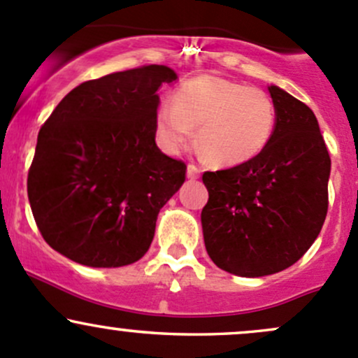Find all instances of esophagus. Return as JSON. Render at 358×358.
I'll use <instances>...</instances> for the list:
<instances>
[{"mask_svg":"<svg viewBox=\"0 0 358 358\" xmlns=\"http://www.w3.org/2000/svg\"><path fill=\"white\" fill-rule=\"evenodd\" d=\"M199 175H201V168H197L196 164L187 166V176H189V178L196 180V178H199Z\"/></svg>","mask_w":358,"mask_h":358,"instance_id":"obj_1","label":"esophagus"}]
</instances>
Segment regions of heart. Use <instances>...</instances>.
<instances>
[{"label": "heart", "instance_id": "obj_1", "mask_svg": "<svg viewBox=\"0 0 358 358\" xmlns=\"http://www.w3.org/2000/svg\"><path fill=\"white\" fill-rule=\"evenodd\" d=\"M213 162L237 166L258 156L275 128V106L265 92L218 76H199L183 83L173 103L156 112L161 145L178 152L194 138Z\"/></svg>", "mask_w": 358, "mask_h": 358}]
</instances>
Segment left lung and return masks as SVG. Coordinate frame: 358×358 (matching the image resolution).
<instances>
[{
  "instance_id": "obj_1",
  "label": "left lung",
  "mask_w": 358,
  "mask_h": 358,
  "mask_svg": "<svg viewBox=\"0 0 358 358\" xmlns=\"http://www.w3.org/2000/svg\"><path fill=\"white\" fill-rule=\"evenodd\" d=\"M275 128L265 149L229 169L202 175L209 192L201 222L216 266L263 277L294 265L327 215L331 157L308 106L268 86Z\"/></svg>"
}]
</instances>
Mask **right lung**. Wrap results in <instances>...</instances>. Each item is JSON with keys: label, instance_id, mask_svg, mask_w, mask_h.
<instances>
[{"label": "right lung", "instance_id": "add662e5", "mask_svg": "<svg viewBox=\"0 0 358 358\" xmlns=\"http://www.w3.org/2000/svg\"><path fill=\"white\" fill-rule=\"evenodd\" d=\"M173 81L166 66L85 81L41 126L27 196L43 239L60 255L110 268L150 248L159 211L187 173L156 145L157 90Z\"/></svg>", "mask_w": 358, "mask_h": 358}]
</instances>
